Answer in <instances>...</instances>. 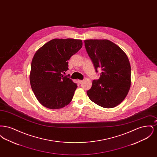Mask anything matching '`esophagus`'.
I'll return each instance as SVG.
<instances>
[{"label":"esophagus","mask_w":157,"mask_h":157,"mask_svg":"<svg viewBox=\"0 0 157 157\" xmlns=\"http://www.w3.org/2000/svg\"><path fill=\"white\" fill-rule=\"evenodd\" d=\"M78 82H79V83H81L83 82V81H82V80H79V79H78Z\"/></svg>","instance_id":"esophagus-1"}]
</instances>
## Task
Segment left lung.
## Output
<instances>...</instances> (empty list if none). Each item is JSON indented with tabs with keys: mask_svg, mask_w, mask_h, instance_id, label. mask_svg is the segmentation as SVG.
Listing matches in <instances>:
<instances>
[{
	"mask_svg": "<svg viewBox=\"0 0 157 157\" xmlns=\"http://www.w3.org/2000/svg\"><path fill=\"white\" fill-rule=\"evenodd\" d=\"M86 51L96 71L102 70L100 78L92 81L86 93L98 105L112 108L126 98L131 85V69L127 54L107 39L85 40Z\"/></svg>",
	"mask_w": 157,
	"mask_h": 157,
	"instance_id": "obj_1",
	"label": "left lung"
}]
</instances>
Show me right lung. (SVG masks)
<instances>
[{
    "label": "right lung",
    "instance_id": "1",
    "mask_svg": "<svg viewBox=\"0 0 157 157\" xmlns=\"http://www.w3.org/2000/svg\"><path fill=\"white\" fill-rule=\"evenodd\" d=\"M81 39H53L40 47L31 63L30 86L37 101L46 108L60 109L69 104L76 84L64 76L67 60L82 46Z\"/></svg>",
    "mask_w": 157,
    "mask_h": 157
}]
</instances>
